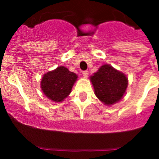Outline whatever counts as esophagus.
Segmentation results:
<instances>
[{"mask_svg":"<svg viewBox=\"0 0 159 159\" xmlns=\"http://www.w3.org/2000/svg\"><path fill=\"white\" fill-rule=\"evenodd\" d=\"M83 75L84 78H87L88 76V71H83Z\"/></svg>","mask_w":159,"mask_h":159,"instance_id":"34e87169","label":"esophagus"}]
</instances>
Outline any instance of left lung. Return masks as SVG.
<instances>
[{
    "label": "left lung",
    "instance_id": "obj_1",
    "mask_svg": "<svg viewBox=\"0 0 159 159\" xmlns=\"http://www.w3.org/2000/svg\"><path fill=\"white\" fill-rule=\"evenodd\" d=\"M95 95L107 106H111L124 96L128 78L124 73L114 68L110 64H103L90 76Z\"/></svg>",
    "mask_w": 159,
    "mask_h": 159
}]
</instances>
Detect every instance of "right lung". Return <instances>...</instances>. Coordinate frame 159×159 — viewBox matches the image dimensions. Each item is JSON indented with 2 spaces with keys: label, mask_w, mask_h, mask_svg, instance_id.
<instances>
[{
  "label": "right lung",
  "mask_w": 159,
  "mask_h": 159,
  "mask_svg": "<svg viewBox=\"0 0 159 159\" xmlns=\"http://www.w3.org/2000/svg\"><path fill=\"white\" fill-rule=\"evenodd\" d=\"M78 75L67 67L60 66L48 71L40 81V88L48 99L56 102L64 101L70 95Z\"/></svg>",
  "instance_id": "right-lung-1"
}]
</instances>
